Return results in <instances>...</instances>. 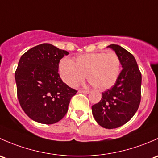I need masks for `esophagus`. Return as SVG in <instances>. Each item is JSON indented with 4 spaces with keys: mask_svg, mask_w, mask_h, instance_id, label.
<instances>
[{
    "mask_svg": "<svg viewBox=\"0 0 158 158\" xmlns=\"http://www.w3.org/2000/svg\"><path fill=\"white\" fill-rule=\"evenodd\" d=\"M78 92L79 93H82V94H88L89 93H90V91L85 90H79Z\"/></svg>",
    "mask_w": 158,
    "mask_h": 158,
    "instance_id": "1",
    "label": "esophagus"
}]
</instances>
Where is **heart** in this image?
<instances>
[{
	"label": "heart",
	"instance_id": "heart-1",
	"mask_svg": "<svg viewBox=\"0 0 158 158\" xmlns=\"http://www.w3.org/2000/svg\"><path fill=\"white\" fill-rule=\"evenodd\" d=\"M61 80L70 87H75L87 77L99 89H107L116 82L121 72V62L115 52H96L79 55L73 61L64 57L58 64Z\"/></svg>",
	"mask_w": 158,
	"mask_h": 158
}]
</instances>
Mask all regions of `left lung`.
I'll list each match as a JSON object with an SVG mask.
<instances>
[{
    "label": "left lung",
    "mask_w": 158,
    "mask_h": 158,
    "mask_svg": "<svg viewBox=\"0 0 158 158\" xmlns=\"http://www.w3.org/2000/svg\"><path fill=\"white\" fill-rule=\"evenodd\" d=\"M107 47L118 55L123 70L114 85L104 91L98 103L92 106V113L100 126L112 129L126 124L137 112L141 102V74L129 52L115 44Z\"/></svg>",
    "instance_id": "8db88e82"
}]
</instances>
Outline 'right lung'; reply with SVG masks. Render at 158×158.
Returning <instances> with one entry per match:
<instances>
[{
	"label": "right lung",
	"instance_id": "obj_1",
	"mask_svg": "<svg viewBox=\"0 0 158 158\" xmlns=\"http://www.w3.org/2000/svg\"><path fill=\"white\" fill-rule=\"evenodd\" d=\"M67 51L43 43L21 56L15 71L17 93L23 110L31 119L54 124L67 113L77 90L68 87L58 74V64Z\"/></svg>",
	"mask_w": 158,
	"mask_h": 158
}]
</instances>
